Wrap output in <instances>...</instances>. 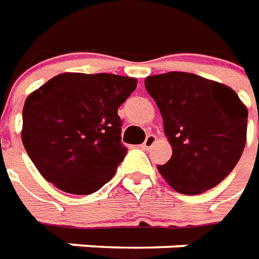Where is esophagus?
Masks as SVG:
<instances>
[{
	"label": "esophagus",
	"instance_id": "obj_1",
	"mask_svg": "<svg viewBox=\"0 0 259 259\" xmlns=\"http://www.w3.org/2000/svg\"><path fill=\"white\" fill-rule=\"evenodd\" d=\"M155 142H156V135H153V134H148V135H146V138H145L144 144H142V148H144V149H149L150 146L155 144Z\"/></svg>",
	"mask_w": 259,
	"mask_h": 259
}]
</instances>
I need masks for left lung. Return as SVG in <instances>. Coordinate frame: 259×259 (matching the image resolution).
<instances>
[{
  "instance_id": "8db88e82",
  "label": "left lung",
  "mask_w": 259,
  "mask_h": 259,
  "mask_svg": "<svg viewBox=\"0 0 259 259\" xmlns=\"http://www.w3.org/2000/svg\"><path fill=\"white\" fill-rule=\"evenodd\" d=\"M173 148L159 173L176 191L197 195L226 179L241 157L248 111L229 86L188 72L145 79Z\"/></svg>"
}]
</instances>
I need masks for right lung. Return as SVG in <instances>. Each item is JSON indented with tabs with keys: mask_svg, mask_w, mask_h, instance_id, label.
Returning <instances> with one entry per match:
<instances>
[{
	"mask_svg": "<svg viewBox=\"0 0 259 259\" xmlns=\"http://www.w3.org/2000/svg\"><path fill=\"white\" fill-rule=\"evenodd\" d=\"M135 88L130 76L65 72L30 93L22 142L40 174L76 195L109 183L126 155L117 111Z\"/></svg>",
	"mask_w": 259,
	"mask_h": 259,
	"instance_id": "obj_1",
	"label": "right lung"
}]
</instances>
